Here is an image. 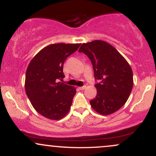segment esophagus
Instances as JSON below:
<instances>
[{
	"label": "esophagus",
	"instance_id": "obj_1",
	"mask_svg": "<svg viewBox=\"0 0 156 156\" xmlns=\"http://www.w3.org/2000/svg\"><path fill=\"white\" fill-rule=\"evenodd\" d=\"M86 86L84 85V86H83V87H79V89H80V90H83V89H86Z\"/></svg>",
	"mask_w": 156,
	"mask_h": 156
}]
</instances>
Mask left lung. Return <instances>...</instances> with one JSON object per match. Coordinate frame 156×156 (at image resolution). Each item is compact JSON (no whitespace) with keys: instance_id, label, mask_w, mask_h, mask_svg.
Segmentation results:
<instances>
[{"instance_id":"1","label":"left lung","mask_w":156,"mask_h":156,"mask_svg":"<svg viewBox=\"0 0 156 156\" xmlns=\"http://www.w3.org/2000/svg\"><path fill=\"white\" fill-rule=\"evenodd\" d=\"M92 64L97 95L91 106L102 115L113 114L128 101L133 85V72L124 57L113 46L94 40L80 46Z\"/></svg>"}]
</instances>
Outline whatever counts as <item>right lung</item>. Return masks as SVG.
I'll return each mask as SVG.
<instances>
[{
  "label": "right lung",
  "mask_w": 156,
  "mask_h": 156,
  "mask_svg": "<svg viewBox=\"0 0 156 156\" xmlns=\"http://www.w3.org/2000/svg\"><path fill=\"white\" fill-rule=\"evenodd\" d=\"M80 44H52L40 51L27 68L25 89L37 112L50 119L63 118L69 112L76 89L59 82L64 78L65 60Z\"/></svg>",
  "instance_id": "1"
}]
</instances>
